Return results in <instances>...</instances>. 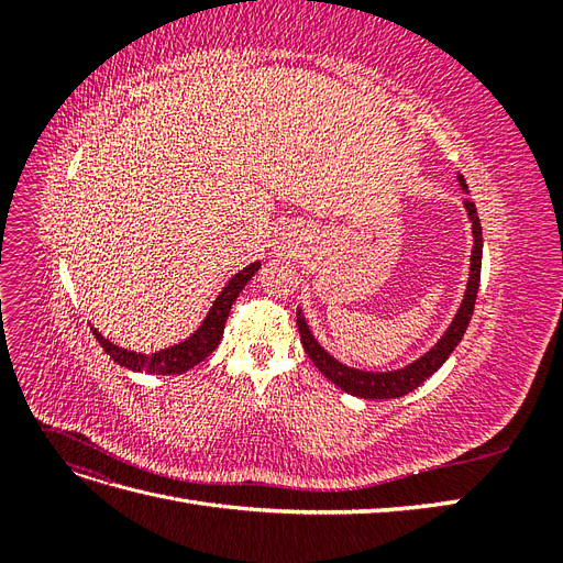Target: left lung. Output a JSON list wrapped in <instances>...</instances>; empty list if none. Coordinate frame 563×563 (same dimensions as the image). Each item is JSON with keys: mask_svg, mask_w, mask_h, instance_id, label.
I'll return each mask as SVG.
<instances>
[{"mask_svg": "<svg viewBox=\"0 0 563 563\" xmlns=\"http://www.w3.org/2000/svg\"><path fill=\"white\" fill-rule=\"evenodd\" d=\"M460 185H467L460 176ZM465 209L470 213L472 220V234H474V246H472V265H470V282H467V291L463 298V305L455 314V319L451 321L449 331L441 335L439 343L420 356L418 362H413L411 366H406L401 371H387V373H371V371H360V368H350L345 364L335 362L329 352H323L319 347L317 340L312 338L308 323H305V317L298 310V331H300V343L308 352V356L312 360V364L327 376L333 385H338L340 389H345L347 395L362 397V399H397L413 391L416 387H420L424 380H428L434 371H439V366L449 360V354L457 347L460 340H463L467 323L472 319L474 312V302H476V291H479V279H482V223L479 216H476V207L472 199H465Z\"/></svg>", "mask_w": 563, "mask_h": 563, "instance_id": "obj_1", "label": "left lung"}]
</instances>
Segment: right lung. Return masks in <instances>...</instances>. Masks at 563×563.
Instances as JSON below:
<instances>
[{
  "mask_svg": "<svg viewBox=\"0 0 563 563\" xmlns=\"http://www.w3.org/2000/svg\"><path fill=\"white\" fill-rule=\"evenodd\" d=\"M261 263H253L249 267H244L242 272L230 279V284L220 291V296L216 298L211 312L203 319L201 327L187 338L183 343L168 347V350H159L155 354H139V352H129L117 347L110 340H106L96 329L93 335L103 347L110 360H114L119 366H126L131 371H145V373H157V376H174V373H183L190 371L192 366H197L199 362L207 360V356L218 347L220 338H223L225 331V321L228 314L232 310V302L236 300V296L242 294V288L249 284V279L258 272Z\"/></svg>",
  "mask_w": 563,
  "mask_h": 563,
  "instance_id": "obj_1",
  "label": "right lung"
}]
</instances>
